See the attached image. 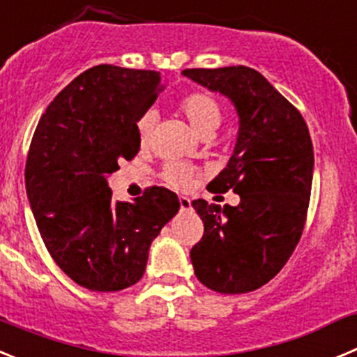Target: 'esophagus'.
I'll list each match as a JSON object with an SVG mask.
<instances>
[{
  "instance_id": "esophagus-1",
  "label": "esophagus",
  "mask_w": 357,
  "mask_h": 357,
  "mask_svg": "<svg viewBox=\"0 0 357 357\" xmlns=\"http://www.w3.org/2000/svg\"><path fill=\"white\" fill-rule=\"evenodd\" d=\"M178 204H181L182 211H189V208H191V200H189L188 196H181V198H178Z\"/></svg>"
}]
</instances>
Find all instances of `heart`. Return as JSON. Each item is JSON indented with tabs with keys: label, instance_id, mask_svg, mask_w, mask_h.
Returning a JSON list of instances; mask_svg holds the SVG:
<instances>
[{
	"label": "heart",
	"instance_id": "obj_1",
	"mask_svg": "<svg viewBox=\"0 0 357 357\" xmlns=\"http://www.w3.org/2000/svg\"><path fill=\"white\" fill-rule=\"evenodd\" d=\"M178 109L189 120L192 129L205 138L214 134V130L221 126L225 116L223 106L219 104V100L211 93H204V91H195V93L185 96L178 104ZM153 126H155V114L152 111H146L145 114H142V119L138 120V139L142 146H146L150 143ZM195 175L196 169L185 162H166L161 172L162 181L169 188L175 189L188 188Z\"/></svg>",
	"mask_w": 357,
	"mask_h": 357
}]
</instances>
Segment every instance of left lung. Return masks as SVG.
<instances>
[{
	"label": "left lung",
	"mask_w": 357,
	"mask_h": 357,
	"mask_svg": "<svg viewBox=\"0 0 357 357\" xmlns=\"http://www.w3.org/2000/svg\"><path fill=\"white\" fill-rule=\"evenodd\" d=\"M184 76L234 102L238 134L227 168L208 185L241 196L237 207H192L204 237L191 250L196 278L219 294H246L273 280L299 243L313 181L303 114L255 68H185Z\"/></svg>",
	"instance_id": "left-lung-1"
}]
</instances>
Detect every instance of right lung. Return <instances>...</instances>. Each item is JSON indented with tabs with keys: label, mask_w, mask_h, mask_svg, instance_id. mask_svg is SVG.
<instances>
[{
	"label": "right lung",
	"mask_w": 357,
	"mask_h": 357,
	"mask_svg": "<svg viewBox=\"0 0 357 357\" xmlns=\"http://www.w3.org/2000/svg\"><path fill=\"white\" fill-rule=\"evenodd\" d=\"M161 74L97 65L54 97L26 159V192L58 267L77 285L116 292L145 273L149 250L178 212L175 192L146 188L113 202L107 175L139 150L138 120L155 102Z\"/></svg>",
	"instance_id": "obj_1"
}]
</instances>
